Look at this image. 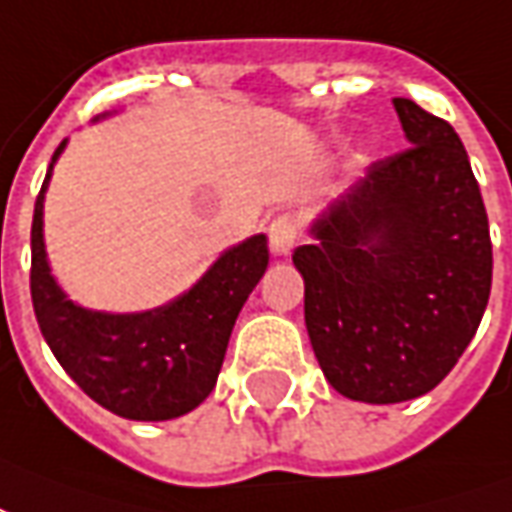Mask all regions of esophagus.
Masks as SVG:
<instances>
[{
  "instance_id": "34e87169",
  "label": "esophagus",
  "mask_w": 512,
  "mask_h": 512,
  "mask_svg": "<svg viewBox=\"0 0 512 512\" xmlns=\"http://www.w3.org/2000/svg\"><path fill=\"white\" fill-rule=\"evenodd\" d=\"M267 234H270V251L275 256H289L294 245L300 242V220L294 215H278L270 223Z\"/></svg>"
}]
</instances>
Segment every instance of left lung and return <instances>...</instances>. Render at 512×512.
Masks as SVG:
<instances>
[{"instance_id": "obj_1", "label": "left lung", "mask_w": 512, "mask_h": 512, "mask_svg": "<svg viewBox=\"0 0 512 512\" xmlns=\"http://www.w3.org/2000/svg\"><path fill=\"white\" fill-rule=\"evenodd\" d=\"M409 147L376 160L316 218L292 261L327 382L352 401L401 404L442 382L491 294L488 215L450 122L393 100Z\"/></svg>"}]
</instances>
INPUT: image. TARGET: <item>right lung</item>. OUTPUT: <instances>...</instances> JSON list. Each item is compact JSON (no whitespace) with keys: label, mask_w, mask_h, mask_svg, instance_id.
I'll return each mask as SVG.
<instances>
[{"label":"right lung","mask_w":512,"mask_h":512,"mask_svg":"<svg viewBox=\"0 0 512 512\" xmlns=\"http://www.w3.org/2000/svg\"><path fill=\"white\" fill-rule=\"evenodd\" d=\"M62 141L51 158L32 218V305L40 333L67 376L125 420H174L212 393L231 330L267 270V237L234 245L188 292L144 313L81 308L59 289L43 242V199Z\"/></svg>","instance_id":"obj_1"}]
</instances>
